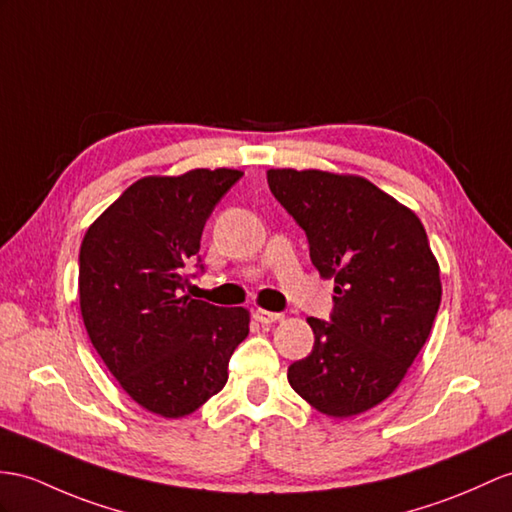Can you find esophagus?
Returning a JSON list of instances; mask_svg holds the SVG:
<instances>
[{
	"mask_svg": "<svg viewBox=\"0 0 512 512\" xmlns=\"http://www.w3.org/2000/svg\"><path fill=\"white\" fill-rule=\"evenodd\" d=\"M254 319L258 323H263V326H271V323H276V321L282 319V313H271V310H260L258 308L254 313Z\"/></svg>",
	"mask_w": 512,
	"mask_h": 512,
	"instance_id": "obj_1",
	"label": "esophagus"
}]
</instances>
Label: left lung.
Listing matches in <instances>:
<instances>
[{"label": "left lung", "instance_id": "left-lung-1", "mask_svg": "<svg viewBox=\"0 0 512 512\" xmlns=\"http://www.w3.org/2000/svg\"><path fill=\"white\" fill-rule=\"evenodd\" d=\"M273 197L334 278L330 321L308 317L313 352L289 384L319 413L352 417L386 400L426 343L441 304L439 265L413 210L365 178L271 169Z\"/></svg>", "mask_w": 512, "mask_h": 512}]
</instances>
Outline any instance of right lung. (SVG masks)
<instances>
[{
	"instance_id": "1",
	"label": "right lung",
	"mask_w": 512,
	"mask_h": 512,
	"mask_svg": "<svg viewBox=\"0 0 512 512\" xmlns=\"http://www.w3.org/2000/svg\"><path fill=\"white\" fill-rule=\"evenodd\" d=\"M241 178L236 169L143 178L80 247V308L93 347L136 404L167 419L193 413L226 386L249 332L245 308L184 295L189 276L204 273L206 221ZM193 262L196 273L186 274Z\"/></svg>"
}]
</instances>
